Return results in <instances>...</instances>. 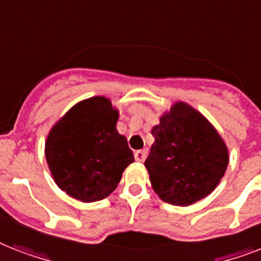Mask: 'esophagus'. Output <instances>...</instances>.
Here are the masks:
<instances>
[{
	"label": "esophagus",
	"instance_id": "esophagus-1",
	"mask_svg": "<svg viewBox=\"0 0 261 261\" xmlns=\"http://www.w3.org/2000/svg\"><path fill=\"white\" fill-rule=\"evenodd\" d=\"M134 157H135V160L138 161V163H143V161H145V159H146V153H145L143 150H137L134 153Z\"/></svg>",
	"mask_w": 261,
	"mask_h": 261
}]
</instances>
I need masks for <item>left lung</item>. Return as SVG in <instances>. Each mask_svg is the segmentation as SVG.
Segmentation results:
<instances>
[{"instance_id": "obj_1", "label": "left lung", "mask_w": 261, "mask_h": 261, "mask_svg": "<svg viewBox=\"0 0 261 261\" xmlns=\"http://www.w3.org/2000/svg\"><path fill=\"white\" fill-rule=\"evenodd\" d=\"M145 161L153 190L164 202L190 206L218 186L229 164L227 147L200 112L176 102L153 127Z\"/></svg>"}]
</instances>
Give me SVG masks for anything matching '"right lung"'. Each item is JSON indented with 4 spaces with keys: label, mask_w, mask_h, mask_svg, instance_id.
Wrapping results in <instances>:
<instances>
[{
    "label": "right lung",
    "mask_w": 261,
    "mask_h": 261,
    "mask_svg": "<svg viewBox=\"0 0 261 261\" xmlns=\"http://www.w3.org/2000/svg\"><path fill=\"white\" fill-rule=\"evenodd\" d=\"M118 111L108 98L75 104L46 141V160L54 181L81 202L107 198L134 161L127 139L116 130Z\"/></svg>",
    "instance_id": "obj_1"
}]
</instances>
